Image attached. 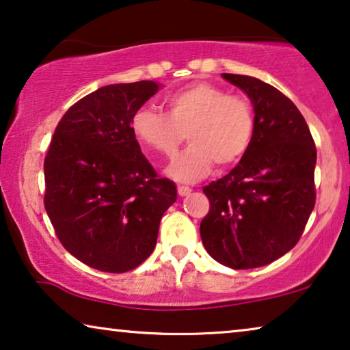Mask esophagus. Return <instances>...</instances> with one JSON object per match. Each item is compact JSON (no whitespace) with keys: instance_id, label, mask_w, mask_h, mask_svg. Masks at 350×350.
<instances>
[{"instance_id":"esophagus-1","label":"esophagus","mask_w":350,"mask_h":350,"mask_svg":"<svg viewBox=\"0 0 350 350\" xmlns=\"http://www.w3.org/2000/svg\"><path fill=\"white\" fill-rule=\"evenodd\" d=\"M190 191H191V189H190V187H187V185H179V187H177V193H179V196L189 195Z\"/></svg>"}]
</instances>
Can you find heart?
<instances>
[{"label":"heart","mask_w":350,"mask_h":350,"mask_svg":"<svg viewBox=\"0 0 350 350\" xmlns=\"http://www.w3.org/2000/svg\"><path fill=\"white\" fill-rule=\"evenodd\" d=\"M165 105L166 114L139 108L132 129L139 142L166 159L177 152L187 133L190 146L168 168L176 180L195 182L208 174L213 165L232 168L252 148L256 118L247 97L198 81L171 94Z\"/></svg>","instance_id":"1"}]
</instances>
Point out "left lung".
I'll return each instance as SVG.
<instances>
[{
    "instance_id": "1",
    "label": "left lung",
    "mask_w": 350,
    "mask_h": 350,
    "mask_svg": "<svg viewBox=\"0 0 350 350\" xmlns=\"http://www.w3.org/2000/svg\"><path fill=\"white\" fill-rule=\"evenodd\" d=\"M223 78L247 92L256 130L236 168L202 189L211 208L200 232L217 262L256 269L288 253L304 234L316 202V144L283 92L254 77Z\"/></svg>"
}]
</instances>
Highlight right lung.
Segmentation results:
<instances>
[{
  "instance_id": "right-lung-1",
  "label": "right lung",
  "mask_w": 350,
  "mask_h": 350,
  "mask_svg": "<svg viewBox=\"0 0 350 350\" xmlns=\"http://www.w3.org/2000/svg\"><path fill=\"white\" fill-rule=\"evenodd\" d=\"M154 81L98 88L56 125L44 161V206L56 237L83 264L124 273L154 252L161 215L177 198L135 138V113Z\"/></svg>"
}]
</instances>
